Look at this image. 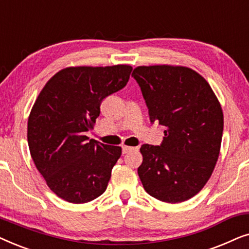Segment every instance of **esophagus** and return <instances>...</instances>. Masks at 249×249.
I'll list each match as a JSON object with an SVG mask.
<instances>
[{
	"instance_id": "esophagus-1",
	"label": "esophagus",
	"mask_w": 249,
	"mask_h": 249,
	"mask_svg": "<svg viewBox=\"0 0 249 249\" xmlns=\"http://www.w3.org/2000/svg\"><path fill=\"white\" fill-rule=\"evenodd\" d=\"M138 147H132V146H127V145H124L122 146V153L124 154H127L129 152H132V151H137Z\"/></svg>"
}]
</instances>
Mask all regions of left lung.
Here are the masks:
<instances>
[{
    "mask_svg": "<svg viewBox=\"0 0 249 249\" xmlns=\"http://www.w3.org/2000/svg\"><path fill=\"white\" fill-rule=\"evenodd\" d=\"M132 77L141 86L149 119L164 125L161 146L144 144L138 176L149 195L181 203L206 185L219 159L223 111L205 78L182 66H139Z\"/></svg>",
    "mask_w": 249,
    "mask_h": 249,
    "instance_id": "1",
    "label": "left lung"
}]
</instances>
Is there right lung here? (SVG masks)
Returning a JSON list of instances; mask_svg holds the SVG:
<instances>
[{"mask_svg":"<svg viewBox=\"0 0 249 249\" xmlns=\"http://www.w3.org/2000/svg\"><path fill=\"white\" fill-rule=\"evenodd\" d=\"M131 66L68 67L45 84L28 117L30 155L49 188L69 203L90 202L107 190L120 146L88 141L100 105L127 85Z\"/></svg>","mask_w":249,"mask_h":249,"instance_id":"add662e5","label":"right lung"}]
</instances>
